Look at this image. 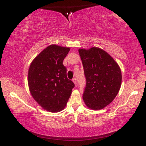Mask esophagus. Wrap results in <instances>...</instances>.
Wrapping results in <instances>:
<instances>
[{"label": "esophagus", "instance_id": "34e87169", "mask_svg": "<svg viewBox=\"0 0 146 146\" xmlns=\"http://www.w3.org/2000/svg\"><path fill=\"white\" fill-rule=\"evenodd\" d=\"M72 81H73V82L76 85L77 84V81H76V78H74L72 79Z\"/></svg>", "mask_w": 146, "mask_h": 146}]
</instances>
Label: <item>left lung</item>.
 Instances as JSON below:
<instances>
[{"label":"left lung","instance_id":"left-lung-1","mask_svg":"<svg viewBox=\"0 0 146 146\" xmlns=\"http://www.w3.org/2000/svg\"><path fill=\"white\" fill-rule=\"evenodd\" d=\"M86 77L83 100L90 109L99 110L110 104L120 89L121 72L109 54L97 47L79 49Z\"/></svg>","mask_w":146,"mask_h":146}]
</instances>
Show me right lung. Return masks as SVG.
Returning <instances> with one entry per match:
<instances>
[{"mask_svg": "<svg viewBox=\"0 0 146 146\" xmlns=\"http://www.w3.org/2000/svg\"><path fill=\"white\" fill-rule=\"evenodd\" d=\"M70 48L52 44L32 62L28 83L32 96L46 110L58 112L64 108L74 87L68 79L63 60Z\"/></svg>", "mask_w": 146, "mask_h": 146, "instance_id": "right-lung-1", "label": "right lung"}]
</instances>
